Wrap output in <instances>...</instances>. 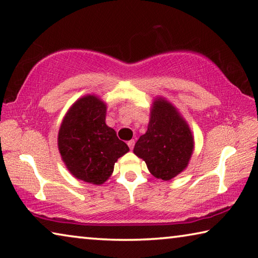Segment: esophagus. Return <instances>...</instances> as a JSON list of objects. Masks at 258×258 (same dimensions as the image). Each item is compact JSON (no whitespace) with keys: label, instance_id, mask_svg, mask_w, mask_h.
<instances>
[{"label":"esophagus","instance_id":"34e87169","mask_svg":"<svg viewBox=\"0 0 258 258\" xmlns=\"http://www.w3.org/2000/svg\"><path fill=\"white\" fill-rule=\"evenodd\" d=\"M134 144H136V141H134V140H130V141L127 142V145H128V147H130V149H133Z\"/></svg>","mask_w":258,"mask_h":258}]
</instances>
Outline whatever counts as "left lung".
Instances as JSON below:
<instances>
[{"label": "left lung", "mask_w": 258, "mask_h": 258, "mask_svg": "<svg viewBox=\"0 0 258 258\" xmlns=\"http://www.w3.org/2000/svg\"><path fill=\"white\" fill-rule=\"evenodd\" d=\"M193 151V133L181 113L164 97H155L148 130L139 138L133 153L144 159L155 178L167 181L186 169Z\"/></svg>", "instance_id": "8db88e82"}]
</instances>
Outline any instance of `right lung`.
Instances as JSON below:
<instances>
[{"mask_svg": "<svg viewBox=\"0 0 258 258\" xmlns=\"http://www.w3.org/2000/svg\"><path fill=\"white\" fill-rule=\"evenodd\" d=\"M107 104L99 96L87 94L73 103L60 124L58 151L73 177L93 185H102L111 177L114 163L130 148L105 124Z\"/></svg>", "mask_w": 258, "mask_h": 258, "instance_id": "right-lung-1", "label": "right lung"}]
</instances>
